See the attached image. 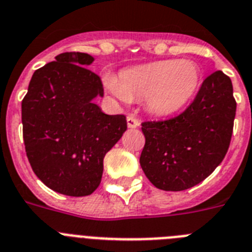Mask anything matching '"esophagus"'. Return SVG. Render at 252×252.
Here are the masks:
<instances>
[{
  "mask_svg": "<svg viewBox=\"0 0 252 252\" xmlns=\"http://www.w3.org/2000/svg\"><path fill=\"white\" fill-rule=\"evenodd\" d=\"M126 126H128V128H137V126H139V122L137 119H135L133 115H128L126 117Z\"/></svg>",
  "mask_w": 252,
  "mask_h": 252,
  "instance_id": "34e87169",
  "label": "esophagus"
}]
</instances>
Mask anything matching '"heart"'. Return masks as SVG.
<instances>
[{"mask_svg":"<svg viewBox=\"0 0 252 252\" xmlns=\"http://www.w3.org/2000/svg\"><path fill=\"white\" fill-rule=\"evenodd\" d=\"M200 84V68L190 60H163L134 65L119 72L118 78L105 74L104 85L123 104L144 99L151 113L168 117L183 110Z\"/></svg>","mask_w":252,"mask_h":252,"instance_id":"1","label":"heart"}]
</instances>
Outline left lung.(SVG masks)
Returning <instances> with one entry per match:
<instances>
[{"label": "left lung", "instance_id": "8db88e82", "mask_svg": "<svg viewBox=\"0 0 252 252\" xmlns=\"http://www.w3.org/2000/svg\"><path fill=\"white\" fill-rule=\"evenodd\" d=\"M235 115L231 78L217 71L179 117L142 124L146 144L139 162L148 180L166 191L202 183L226 156Z\"/></svg>", "mask_w": 252, "mask_h": 252}]
</instances>
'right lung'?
Here are the masks:
<instances>
[{
    "label": "right lung",
    "mask_w": 252,
    "mask_h": 252,
    "mask_svg": "<svg viewBox=\"0 0 252 252\" xmlns=\"http://www.w3.org/2000/svg\"><path fill=\"white\" fill-rule=\"evenodd\" d=\"M87 53H62L36 69L21 104L26 156L32 171L54 191L90 195L100 185L105 155L126 130L124 115L95 104L101 80L86 67Z\"/></svg>",
    "instance_id": "add662e5"
}]
</instances>
